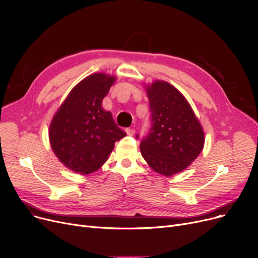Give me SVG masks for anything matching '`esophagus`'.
Returning <instances> with one entry per match:
<instances>
[{"label":"esophagus","mask_w":258,"mask_h":258,"mask_svg":"<svg viewBox=\"0 0 258 258\" xmlns=\"http://www.w3.org/2000/svg\"><path fill=\"white\" fill-rule=\"evenodd\" d=\"M125 133L128 135V136H134L135 133H136V131H135L134 128L128 127V128H125Z\"/></svg>","instance_id":"34e87169"}]
</instances>
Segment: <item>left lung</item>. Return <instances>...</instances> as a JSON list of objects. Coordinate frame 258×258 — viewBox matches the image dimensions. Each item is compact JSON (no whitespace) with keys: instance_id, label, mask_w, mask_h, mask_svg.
Listing matches in <instances>:
<instances>
[{"instance_id":"1","label":"left lung","mask_w":258,"mask_h":258,"mask_svg":"<svg viewBox=\"0 0 258 258\" xmlns=\"http://www.w3.org/2000/svg\"><path fill=\"white\" fill-rule=\"evenodd\" d=\"M146 91L151 128L140 142V151L155 171L169 177L197 159L204 146V132L190 104L174 87L158 80Z\"/></svg>"}]
</instances>
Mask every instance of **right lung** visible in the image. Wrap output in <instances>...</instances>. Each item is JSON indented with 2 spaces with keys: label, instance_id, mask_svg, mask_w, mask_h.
Returning <instances> with one entry per match:
<instances>
[{
  "label": "right lung",
  "instance_id": "right-lung-1",
  "mask_svg": "<svg viewBox=\"0 0 258 258\" xmlns=\"http://www.w3.org/2000/svg\"><path fill=\"white\" fill-rule=\"evenodd\" d=\"M114 81V76L102 73L81 80L52 119V150L62 164L75 172L96 171L112 153L115 142L126 136L101 105Z\"/></svg>",
  "mask_w": 258,
  "mask_h": 258
}]
</instances>
